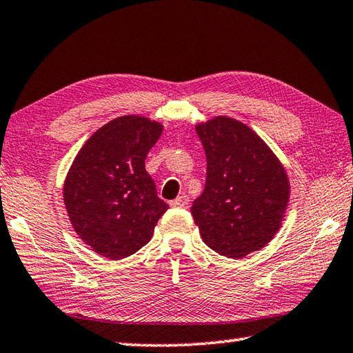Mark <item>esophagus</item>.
Returning <instances> with one entry per match:
<instances>
[{
	"label": "esophagus",
	"instance_id": "obj_1",
	"mask_svg": "<svg viewBox=\"0 0 353 353\" xmlns=\"http://www.w3.org/2000/svg\"><path fill=\"white\" fill-rule=\"evenodd\" d=\"M188 204H190V198H188L187 194L179 196L177 199H174V201H171V202H170V205H171V207H174V208H187V207H188Z\"/></svg>",
	"mask_w": 353,
	"mask_h": 353
}]
</instances>
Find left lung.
Returning a JSON list of instances; mask_svg holds the SVG:
<instances>
[{
  "instance_id": "8db88e82",
  "label": "left lung",
  "mask_w": 353,
  "mask_h": 353,
  "mask_svg": "<svg viewBox=\"0 0 353 353\" xmlns=\"http://www.w3.org/2000/svg\"><path fill=\"white\" fill-rule=\"evenodd\" d=\"M207 181L191 214L208 248L243 259L277 234L290 202V179L271 148L246 124L214 117L196 124Z\"/></svg>"
}]
</instances>
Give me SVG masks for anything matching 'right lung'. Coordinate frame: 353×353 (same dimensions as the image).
I'll return each instance as SVG.
<instances>
[{
    "label": "right lung",
    "instance_id": "obj_1",
    "mask_svg": "<svg viewBox=\"0 0 353 353\" xmlns=\"http://www.w3.org/2000/svg\"><path fill=\"white\" fill-rule=\"evenodd\" d=\"M163 126L140 115L112 119L88 139L63 182L70 223L93 252L110 260L151 241L168 204L145 168Z\"/></svg>",
    "mask_w": 353,
    "mask_h": 353
}]
</instances>
